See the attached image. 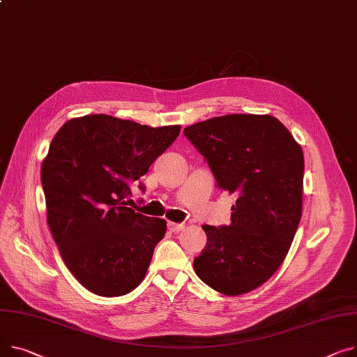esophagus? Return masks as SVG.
<instances>
[{"label":"esophagus","mask_w":357,"mask_h":357,"mask_svg":"<svg viewBox=\"0 0 357 357\" xmlns=\"http://www.w3.org/2000/svg\"><path fill=\"white\" fill-rule=\"evenodd\" d=\"M168 228L174 232H178V231H182L185 228V224H182V222H168Z\"/></svg>","instance_id":"34e87169"}]
</instances>
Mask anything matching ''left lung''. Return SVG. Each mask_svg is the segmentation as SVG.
<instances>
[{"label": "left lung", "mask_w": 357, "mask_h": 357, "mask_svg": "<svg viewBox=\"0 0 357 357\" xmlns=\"http://www.w3.org/2000/svg\"><path fill=\"white\" fill-rule=\"evenodd\" d=\"M221 191L235 194L231 224L204 225L206 245L197 275L215 291L240 296L281 266L296 235L303 204L301 146L270 114H227L183 129Z\"/></svg>", "instance_id": "left-lung-1"}]
</instances>
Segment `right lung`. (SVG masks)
<instances>
[{"instance_id":"right-lung-1","label":"right lung","mask_w":357,"mask_h":357,"mask_svg":"<svg viewBox=\"0 0 357 357\" xmlns=\"http://www.w3.org/2000/svg\"><path fill=\"white\" fill-rule=\"evenodd\" d=\"M179 132L89 114L53 137L41 165L47 222L67 268L89 291L117 297L144 280L166 221L126 206L130 186Z\"/></svg>"}]
</instances>
